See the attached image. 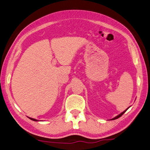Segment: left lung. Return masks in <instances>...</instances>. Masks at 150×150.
Here are the masks:
<instances>
[{
  "mask_svg": "<svg viewBox=\"0 0 150 150\" xmlns=\"http://www.w3.org/2000/svg\"><path fill=\"white\" fill-rule=\"evenodd\" d=\"M128 108H127V109H126L125 110H124V112H122L121 114H119V115H118V116H116V117H115V118H112V120H116V119H118V118H120V117H121V116H122L123 115V114H124V113H125V112H126V110H127L128 109Z\"/></svg>",
  "mask_w": 150,
  "mask_h": 150,
  "instance_id": "obj_1",
  "label": "left lung"
}]
</instances>
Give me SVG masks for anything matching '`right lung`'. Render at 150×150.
Listing matches in <instances>:
<instances>
[{
	"instance_id": "add662e5",
	"label": "right lung",
	"mask_w": 150,
	"mask_h": 150,
	"mask_svg": "<svg viewBox=\"0 0 150 150\" xmlns=\"http://www.w3.org/2000/svg\"><path fill=\"white\" fill-rule=\"evenodd\" d=\"M28 118H29V117H28ZM30 118L32 120H33V121H38V120H36V119H34V118Z\"/></svg>"
}]
</instances>
